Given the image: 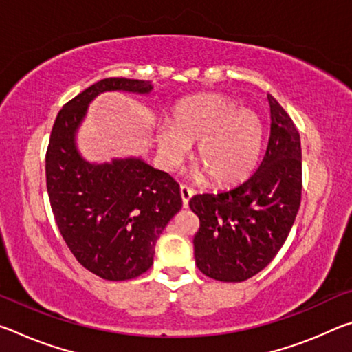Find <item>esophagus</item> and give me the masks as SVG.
<instances>
[{
    "label": "esophagus",
    "instance_id": "esophagus-1",
    "mask_svg": "<svg viewBox=\"0 0 352 352\" xmlns=\"http://www.w3.org/2000/svg\"><path fill=\"white\" fill-rule=\"evenodd\" d=\"M192 194H194L192 189H190L189 186H186V184H182V186H180V195H182V200H183V206L184 208L188 206L190 197H192Z\"/></svg>",
    "mask_w": 352,
    "mask_h": 352
}]
</instances>
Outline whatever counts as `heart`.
Returning a JSON list of instances; mask_svg holds the SVG:
<instances>
[{
	"label": "heart",
	"instance_id": "b5f03b06",
	"mask_svg": "<svg viewBox=\"0 0 352 352\" xmlns=\"http://www.w3.org/2000/svg\"><path fill=\"white\" fill-rule=\"evenodd\" d=\"M160 158L164 168L175 169L197 141L194 162L216 186H230L245 180L259 162L264 126L254 111L237 109V102L223 94H201L178 102L172 122L157 127Z\"/></svg>",
	"mask_w": 352,
	"mask_h": 352
}]
</instances>
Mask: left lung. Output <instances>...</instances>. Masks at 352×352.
<instances>
[{
  "label": "left lung",
  "instance_id": "8db88e82",
  "mask_svg": "<svg viewBox=\"0 0 352 352\" xmlns=\"http://www.w3.org/2000/svg\"><path fill=\"white\" fill-rule=\"evenodd\" d=\"M269 98L270 136L262 163L239 186L197 194L189 208L200 220L194 236L199 270L241 283L267 267L281 250L301 204V142L294 121Z\"/></svg>",
  "mask_w": 352,
  "mask_h": 352
}]
</instances>
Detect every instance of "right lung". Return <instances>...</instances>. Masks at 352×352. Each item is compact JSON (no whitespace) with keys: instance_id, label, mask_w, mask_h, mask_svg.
I'll return each mask as SVG.
<instances>
[{"instance_id":"obj_1","label":"right lung","mask_w":352,"mask_h":352,"mask_svg":"<svg viewBox=\"0 0 352 352\" xmlns=\"http://www.w3.org/2000/svg\"><path fill=\"white\" fill-rule=\"evenodd\" d=\"M152 90L148 80L109 77L58 111L46 151V188L58 231L74 258L107 281H127L153 264L155 245L180 211V186L168 172L138 158L91 164L74 133L87 107L104 91Z\"/></svg>"}]
</instances>
